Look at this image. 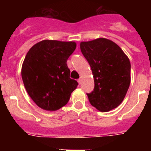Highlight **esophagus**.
<instances>
[{
	"instance_id": "obj_1",
	"label": "esophagus",
	"mask_w": 151,
	"mask_h": 151,
	"mask_svg": "<svg viewBox=\"0 0 151 151\" xmlns=\"http://www.w3.org/2000/svg\"><path fill=\"white\" fill-rule=\"evenodd\" d=\"M78 84H79V85H81V84H82V78H79V79H78Z\"/></svg>"
}]
</instances>
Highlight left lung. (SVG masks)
Instances as JSON below:
<instances>
[{"label": "left lung", "mask_w": 151, "mask_h": 151, "mask_svg": "<svg viewBox=\"0 0 151 151\" xmlns=\"http://www.w3.org/2000/svg\"><path fill=\"white\" fill-rule=\"evenodd\" d=\"M80 49L94 77V91L87 94L91 104L101 112L116 108L130 85L129 57L115 42L104 38L82 41Z\"/></svg>", "instance_id": "left-lung-1"}]
</instances>
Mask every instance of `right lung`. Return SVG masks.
Returning a JSON list of instances; mask_svg holds the SVG:
<instances>
[{
    "mask_svg": "<svg viewBox=\"0 0 151 151\" xmlns=\"http://www.w3.org/2000/svg\"><path fill=\"white\" fill-rule=\"evenodd\" d=\"M76 47L75 41L43 40L33 45L22 63L24 86L35 104L56 111L66 104L78 82L69 78L68 58Z\"/></svg>",
    "mask_w": 151,
    "mask_h": 151,
    "instance_id": "right-lung-1",
    "label": "right lung"
}]
</instances>
